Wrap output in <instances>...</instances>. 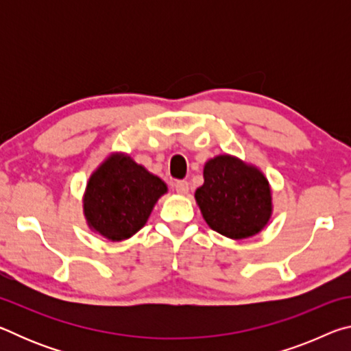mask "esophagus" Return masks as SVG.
Here are the masks:
<instances>
[{
  "instance_id": "esophagus-1",
  "label": "esophagus",
  "mask_w": 351,
  "mask_h": 351,
  "mask_svg": "<svg viewBox=\"0 0 351 351\" xmlns=\"http://www.w3.org/2000/svg\"><path fill=\"white\" fill-rule=\"evenodd\" d=\"M175 190L180 195H187V192H189V182L187 181H176L175 182Z\"/></svg>"
}]
</instances>
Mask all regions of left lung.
I'll return each mask as SVG.
<instances>
[{
  "label": "left lung",
  "mask_w": 351,
  "mask_h": 351,
  "mask_svg": "<svg viewBox=\"0 0 351 351\" xmlns=\"http://www.w3.org/2000/svg\"><path fill=\"white\" fill-rule=\"evenodd\" d=\"M195 199L209 228L232 240L258 234L272 213L266 176L230 154L206 162L204 184L197 189Z\"/></svg>",
  "instance_id": "1"
}]
</instances>
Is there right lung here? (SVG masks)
Wrapping results in <instances>:
<instances>
[{"label":"right lung","mask_w":351,"mask_h":351,"mask_svg":"<svg viewBox=\"0 0 351 351\" xmlns=\"http://www.w3.org/2000/svg\"><path fill=\"white\" fill-rule=\"evenodd\" d=\"M167 192L161 178L122 153H114L91 175L83 195V213L94 232L111 241L134 235L147 223L156 201Z\"/></svg>","instance_id":"right-lung-1"}]
</instances>
